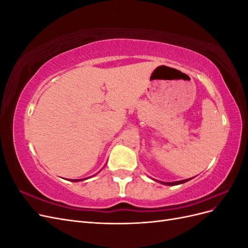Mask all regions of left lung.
<instances>
[{"mask_svg":"<svg viewBox=\"0 0 248 248\" xmlns=\"http://www.w3.org/2000/svg\"><path fill=\"white\" fill-rule=\"evenodd\" d=\"M192 178H189V179H185V180H181V181H176V182H162V181H157V180H155V181H157V182H159V183H161V184H163V185H169V186H172V185H179V184H183V183H185V182H187V181H189V180H191Z\"/></svg>","mask_w":248,"mask_h":248,"instance_id":"1","label":"left lung"}]
</instances>
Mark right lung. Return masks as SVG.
<instances>
[{
	"mask_svg": "<svg viewBox=\"0 0 248 248\" xmlns=\"http://www.w3.org/2000/svg\"><path fill=\"white\" fill-rule=\"evenodd\" d=\"M88 178H85V179H71L70 181L72 182H79V181H82V180H87Z\"/></svg>",
	"mask_w": 248,
	"mask_h": 248,
	"instance_id": "add662e5",
	"label": "right lung"
}]
</instances>
